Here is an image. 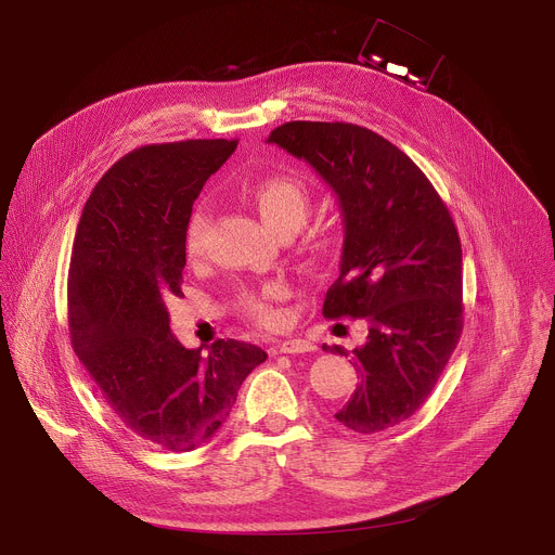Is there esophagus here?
Instances as JSON below:
<instances>
[{
	"instance_id": "1",
	"label": "esophagus",
	"mask_w": 555,
	"mask_h": 555,
	"mask_svg": "<svg viewBox=\"0 0 555 555\" xmlns=\"http://www.w3.org/2000/svg\"><path fill=\"white\" fill-rule=\"evenodd\" d=\"M313 349H315L313 343H309L305 338H287V340L276 343L279 353H309Z\"/></svg>"
}]
</instances>
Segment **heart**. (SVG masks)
<instances>
[{
    "label": "heart",
    "instance_id": "obj_1",
    "mask_svg": "<svg viewBox=\"0 0 555 555\" xmlns=\"http://www.w3.org/2000/svg\"><path fill=\"white\" fill-rule=\"evenodd\" d=\"M248 197L253 206L259 210L261 219L274 230H298L305 223L307 210H309V191L307 186L283 173L257 178L248 186ZM208 232V212L206 208L197 206L189 221H186V248L189 253H199L204 236ZM285 296V287L279 283L266 285L261 292H244L240 298L242 309L246 311L248 319L263 327H276L283 321V313L274 305V300Z\"/></svg>",
    "mask_w": 555,
    "mask_h": 555
}]
</instances>
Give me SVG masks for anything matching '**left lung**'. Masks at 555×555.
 <instances>
[{
    "label": "left lung",
    "mask_w": 555,
    "mask_h": 555,
    "mask_svg": "<svg viewBox=\"0 0 555 555\" xmlns=\"http://www.w3.org/2000/svg\"><path fill=\"white\" fill-rule=\"evenodd\" d=\"M268 142L319 173L343 212L340 276L323 315L364 319L369 336L353 349L360 384L336 420L364 435L398 426L428 400L461 338L456 225L411 157L366 127L294 120Z\"/></svg>",
    "instance_id": "left-lung-1"
}]
</instances>
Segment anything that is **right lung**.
<instances>
[{"instance_id":"right-lung-1","label":"right lung","mask_w":555,"mask_h":555,"mask_svg":"<svg viewBox=\"0 0 555 555\" xmlns=\"http://www.w3.org/2000/svg\"><path fill=\"white\" fill-rule=\"evenodd\" d=\"M236 140H182L127 153L101 178L78 221L69 279L72 347L112 413L171 452L206 443L268 353L242 340L186 349L167 298L182 294L186 221Z\"/></svg>"}]
</instances>
